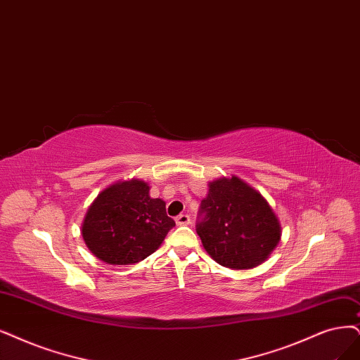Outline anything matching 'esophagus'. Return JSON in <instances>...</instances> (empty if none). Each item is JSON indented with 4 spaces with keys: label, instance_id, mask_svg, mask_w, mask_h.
Wrapping results in <instances>:
<instances>
[{
    "label": "esophagus",
    "instance_id": "obj_1",
    "mask_svg": "<svg viewBox=\"0 0 360 360\" xmlns=\"http://www.w3.org/2000/svg\"><path fill=\"white\" fill-rule=\"evenodd\" d=\"M175 221H176V224H178V225H188V224L191 222V219H190V217H188L187 214H181V215H178Z\"/></svg>",
    "mask_w": 360,
    "mask_h": 360
}]
</instances>
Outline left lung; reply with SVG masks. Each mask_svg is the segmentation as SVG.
<instances>
[{
    "mask_svg": "<svg viewBox=\"0 0 360 360\" xmlns=\"http://www.w3.org/2000/svg\"><path fill=\"white\" fill-rule=\"evenodd\" d=\"M197 224L203 248L222 267L249 270L281 242L282 225L265 197L238 176L209 182Z\"/></svg>",
    "mask_w": 360,
    "mask_h": 360,
    "instance_id": "obj_1",
    "label": "left lung"
}]
</instances>
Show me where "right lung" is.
<instances>
[{
  "mask_svg": "<svg viewBox=\"0 0 360 360\" xmlns=\"http://www.w3.org/2000/svg\"><path fill=\"white\" fill-rule=\"evenodd\" d=\"M175 221L166 202L150 195V185L138 178L117 181L89 206L82 236L93 255L111 265L136 264L155 252Z\"/></svg>",
  "mask_w": 360,
  "mask_h": 360,
  "instance_id": "1",
  "label": "right lung"
}]
</instances>
